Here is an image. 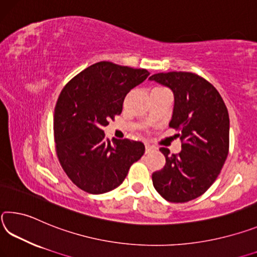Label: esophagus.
<instances>
[{
	"label": "esophagus",
	"mask_w": 257,
	"mask_h": 257,
	"mask_svg": "<svg viewBox=\"0 0 257 257\" xmlns=\"http://www.w3.org/2000/svg\"><path fill=\"white\" fill-rule=\"evenodd\" d=\"M154 149H155L154 146H151V145H149V144H146V154L150 153V151H153Z\"/></svg>",
	"instance_id": "esophagus-1"
}]
</instances>
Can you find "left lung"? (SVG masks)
I'll return each mask as SVG.
<instances>
[{
  "label": "left lung",
  "mask_w": 257,
  "mask_h": 257,
  "mask_svg": "<svg viewBox=\"0 0 257 257\" xmlns=\"http://www.w3.org/2000/svg\"><path fill=\"white\" fill-rule=\"evenodd\" d=\"M150 81L173 91L174 108L170 127L178 131L182 150L166 158L153 173L154 187L171 203H186L203 195L220 174L229 154V113L211 83L188 71L158 73Z\"/></svg>",
  "instance_id": "obj_1"
}]
</instances>
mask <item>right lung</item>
Returning a JSON list of instances; mask_svg holds the SVG:
<instances>
[{
    "instance_id": "1",
    "label": "right lung",
    "mask_w": 257,
    "mask_h": 257,
    "mask_svg": "<svg viewBox=\"0 0 257 257\" xmlns=\"http://www.w3.org/2000/svg\"><path fill=\"white\" fill-rule=\"evenodd\" d=\"M148 76L147 69L100 61L62 89L53 116L56 151L62 170L82 190H113L145 154L140 141L113 139L110 144L102 128L120 115L126 94Z\"/></svg>"
}]
</instances>
